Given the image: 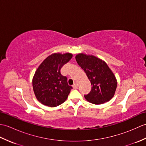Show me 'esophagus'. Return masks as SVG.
I'll list each match as a JSON object with an SVG mask.
<instances>
[{
	"mask_svg": "<svg viewBox=\"0 0 146 146\" xmlns=\"http://www.w3.org/2000/svg\"><path fill=\"white\" fill-rule=\"evenodd\" d=\"M73 89H75V90L78 88V83H75V84L73 85Z\"/></svg>",
	"mask_w": 146,
	"mask_h": 146,
	"instance_id": "esophagus-1",
	"label": "esophagus"
}]
</instances>
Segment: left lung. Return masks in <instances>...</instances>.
Instances as JSON below:
<instances>
[{"label": "left lung", "mask_w": 146, "mask_h": 146, "mask_svg": "<svg viewBox=\"0 0 146 146\" xmlns=\"http://www.w3.org/2000/svg\"><path fill=\"white\" fill-rule=\"evenodd\" d=\"M76 60L92 85L90 92L85 95L86 100L96 105L109 101L113 97L117 83L108 65L94 56L83 53L77 54Z\"/></svg>", "instance_id": "obj_1"}]
</instances>
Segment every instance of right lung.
I'll list each match as a JSON object with an SVG mask.
<instances>
[{
	"label": "right lung",
	"mask_w": 146,
	"mask_h": 146,
	"mask_svg": "<svg viewBox=\"0 0 146 146\" xmlns=\"http://www.w3.org/2000/svg\"><path fill=\"white\" fill-rule=\"evenodd\" d=\"M72 54L54 53L43 61L34 76L33 86L38 101L46 106L54 107L66 100L72 86L68 84L67 78L60 70Z\"/></svg>",
	"instance_id": "1"
}]
</instances>
